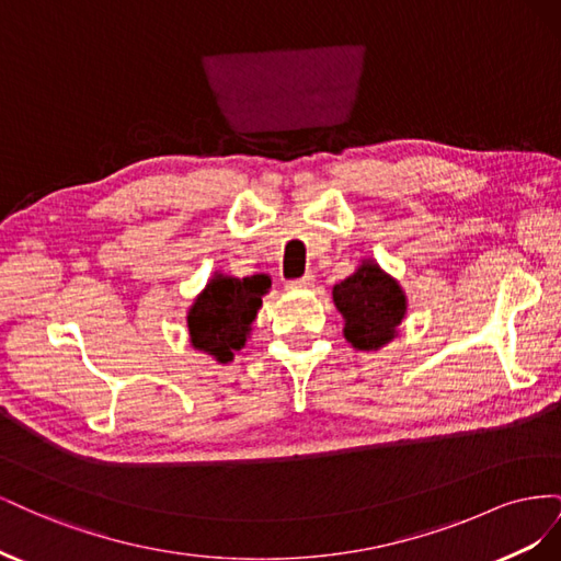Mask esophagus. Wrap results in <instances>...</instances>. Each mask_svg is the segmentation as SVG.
Here are the masks:
<instances>
[{
  "mask_svg": "<svg viewBox=\"0 0 561 561\" xmlns=\"http://www.w3.org/2000/svg\"><path fill=\"white\" fill-rule=\"evenodd\" d=\"M313 276L311 274H307V276H301V278H297V280H287L285 283V287L287 290H309V287L313 285Z\"/></svg>",
  "mask_w": 561,
  "mask_h": 561,
  "instance_id": "obj_1",
  "label": "esophagus"
}]
</instances>
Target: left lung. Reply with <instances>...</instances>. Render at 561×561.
Masks as SVG:
<instances>
[{"label":"left lung","mask_w":561,"mask_h":561,"mask_svg":"<svg viewBox=\"0 0 561 561\" xmlns=\"http://www.w3.org/2000/svg\"><path fill=\"white\" fill-rule=\"evenodd\" d=\"M332 299L344 316L346 342L358 351H379L393 342L407 316L404 290L375 260H363L348 278L336 283Z\"/></svg>","instance_id":"1"}]
</instances>
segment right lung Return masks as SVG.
I'll list each match as a JSON object with an SVG mask.
<instances>
[{
  "label": "right lung",
  "mask_w": 561,
  "mask_h": 561,
  "mask_svg": "<svg viewBox=\"0 0 561 561\" xmlns=\"http://www.w3.org/2000/svg\"><path fill=\"white\" fill-rule=\"evenodd\" d=\"M268 287L271 278L266 274L236 278L215 271L186 311L192 346L217 363H231L233 353L248 342Z\"/></svg>",
  "instance_id": "right-lung-1"
}]
</instances>
